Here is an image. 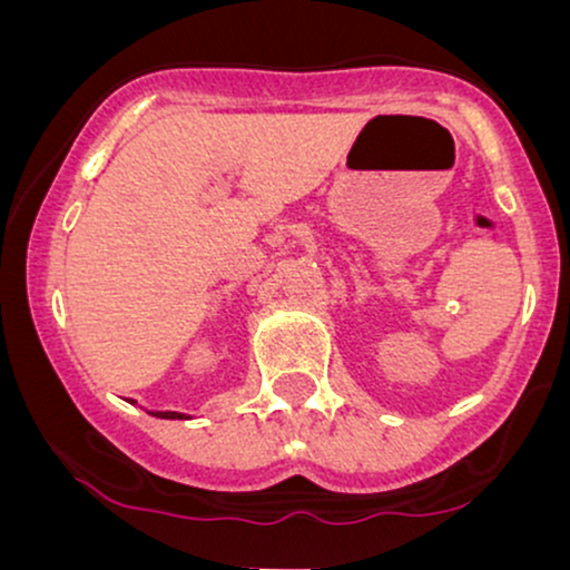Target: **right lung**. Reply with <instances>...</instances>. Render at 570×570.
Returning a JSON list of instances; mask_svg holds the SVG:
<instances>
[{"instance_id":"right-lung-1","label":"right lung","mask_w":570,"mask_h":570,"mask_svg":"<svg viewBox=\"0 0 570 570\" xmlns=\"http://www.w3.org/2000/svg\"><path fill=\"white\" fill-rule=\"evenodd\" d=\"M130 402H134V399H130ZM149 415L166 417V421H185V417H189V415H185V412H171V410H166V412L155 410V412H149Z\"/></svg>"}]
</instances>
